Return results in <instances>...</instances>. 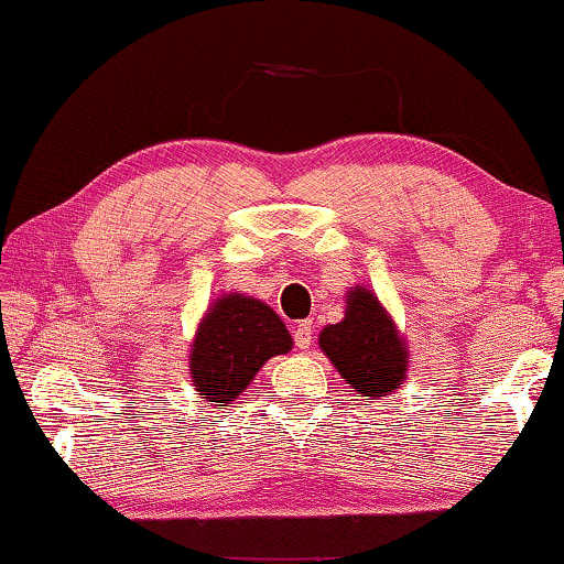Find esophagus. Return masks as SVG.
Wrapping results in <instances>:
<instances>
[{"instance_id": "esophagus-1", "label": "esophagus", "mask_w": 564, "mask_h": 564, "mask_svg": "<svg viewBox=\"0 0 564 564\" xmlns=\"http://www.w3.org/2000/svg\"><path fill=\"white\" fill-rule=\"evenodd\" d=\"M311 321H301V324L296 326V330H293V341H296L299 348H311V344H314V334H311Z\"/></svg>"}]
</instances>
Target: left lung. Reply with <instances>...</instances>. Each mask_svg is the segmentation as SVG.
<instances>
[{"instance_id":"8db88e82","label":"left lung","mask_w":564,"mask_h":564,"mask_svg":"<svg viewBox=\"0 0 564 564\" xmlns=\"http://www.w3.org/2000/svg\"><path fill=\"white\" fill-rule=\"evenodd\" d=\"M318 344L346 383L364 397H387L404 381L406 346L371 291L348 293L344 321L321 330Z\"/></svg>"}]
</instances>
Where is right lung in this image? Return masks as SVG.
I'll return each mask as SVG.
<instances>
[{
  "instance_id": "right-lung-1",
  "label": "right lung",
  "mask_w": 564,
  "mask_h": 564,
  "mask_svg": "<svg viewBox=\"0 0 564 564\" xmlns=\"http://www.w3.org/2000/svg\"><path fill=\"white\" fill-rule=\"evenodd\" d=\"M291 334L265 303L228 293L216 301L195 334L191 373L205 401L226 406L243 391L258 369L291 351Z\"/></svg>"
}]
</instances>
